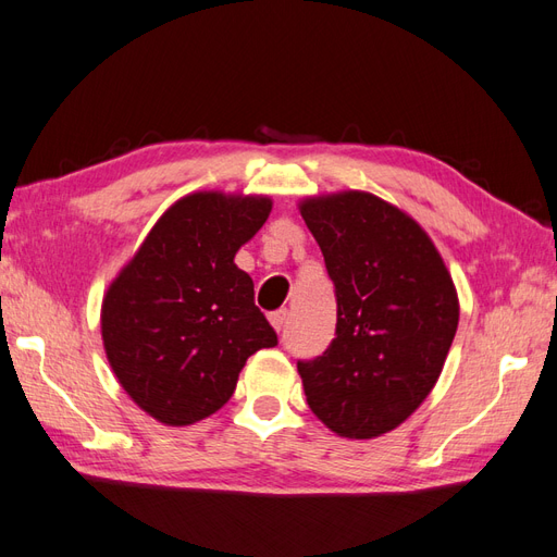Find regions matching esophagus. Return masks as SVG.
I'll use <instances>...</instances> for the list:
<instances>
[{
	"instance_id": "34e87169",
	"label": "esophagus",
	"mask_w": 557,
	"mask_h": 557,
	"mask_svg": "<svg viewBox=\"0 0 557 557\" xmlns=\"http://www.w3.org/2000/svg\"><path fill=\"white\" fill-rule=\"evenodd\" d=\"M268 320H270V324H273V329L280 333V331H284V326H287V322H289V310H277V312L270 314Z\"/></svg>"
}]
</instances>
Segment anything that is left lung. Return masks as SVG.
Instances as JSON below:
<instances>
[{"mask_svg": "<svg viewBox=\"0 0 557 557\" xmlns=\"http://www.w3.org/2000/svg\"><path fill=\"white\" fill-rule=\"evenodd\" d=\"M298 212L336 284V338L298 361L310 410L343 438L406 422L434 389L459 322L455 282L416 219L367 190L310 196Z\"/></svg>", "mask_w": 557, "mask_h": 557, "instance_id": "left-lung-1", "label": "left lung"}]
</instances>
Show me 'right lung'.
I'll list each match as a JSON object with an SVG mask.
<instances>
[{"label":"right lung","mask_w":557,"mask_h":557,"mask_svg":"<svg viewBox=\"0 0 557 557\" xmlns=\"http://www.w3.org/2000/svg\"><path fill=\"white\" fill-rule=\"evenodd\" d=\"M273 210L268 196L196 190L161 214L102 298L107 361L131 399L161 424L210 418L247 359L277 336L235 265Z\"/></svg>","instance_id":"1"}]
</instances>
